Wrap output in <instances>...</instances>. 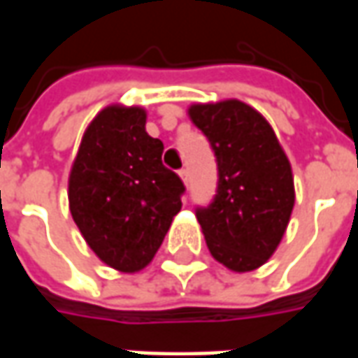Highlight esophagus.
Instances as JSON below:
<instances>
[{
    "label": "esophagus",
    "instance_id": "obj_1",
    "mask_svg": "<svg viewBox=\"0 0 358 358\" xmlns=\"http://www.w3.org/2000/svg\"><path fill=\"white\" fill-rule=\"evenodd\" d=\"M178 176L182 178V182H184V184H187V182H189V171H187V169H180Z\"/></svg>",
    "mask_w": 358,
    "mask_h": 358
}]
</instances>
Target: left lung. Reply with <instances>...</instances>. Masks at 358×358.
<instances>
[{"mask_svg": "<svg viewBox=\"0 0 358 358\" xmlns=\"http://www.w3.org/2000/svg\"><path fill=\"white\" fill-rule=\"evenodd\" d=\"M189 118L217 159V194L195 217L210 255L236 272L266 263L292 217V166L270 124L238 99L194 105Z\"/></svg>", "mask_w": 358, "mask_h": 358, "instance_id": "1", "label": "left lung"}]
</instances>
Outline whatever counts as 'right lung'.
Segmentation results:
<instances>
[{"mask_svg":"<svg viewBox=\"0 0 358 358\" xmlns=\"http://www.w3.org/2000/svg\"><path fill=\"white\" fill-rule=\"evenodd\" d=\"M163 149L138 107L103 109L82 138L71 213L95 255L120 272L149 264L182 207L186 186L163 164Z\"/></svg>","mask_w":358,"mask_h":358,"instance_id":"obj_1","label":"right lung"}]
</instances>
